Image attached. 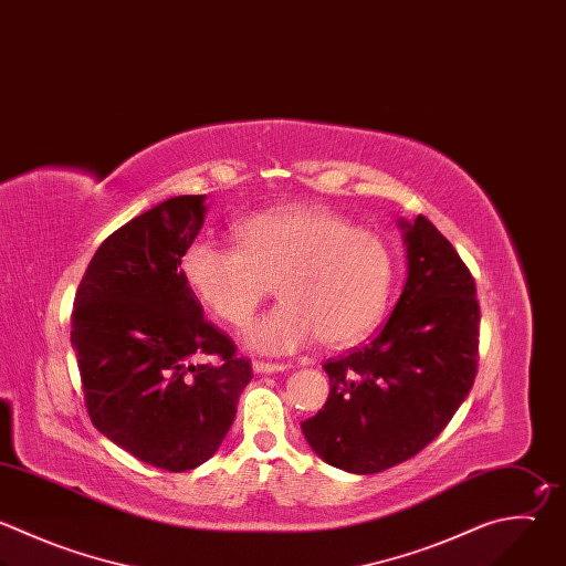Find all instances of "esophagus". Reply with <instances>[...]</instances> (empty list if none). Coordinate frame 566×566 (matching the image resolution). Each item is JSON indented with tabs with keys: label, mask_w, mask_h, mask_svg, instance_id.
<instances>
[{
	"label": "esophagus",
	"mask_w": 566,
	"mask_h": 566,
	"mask_svg": "<svg viewBox=\"0 0 566 566\" xmlns=\"http://www.w3.org/2000/svg\"><path fill=\"white\" fill-rule=\"evenodd\" d=\"M284 368H286L284 364H271V361H253V370H255V373H260V375H262V373H266V375H269V373H280V370H284Z\"/></svg>",
	"instance_id": "obj_1"
}]
</instances>
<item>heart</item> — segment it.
<instances>
[{
  "mask_svg": "<svg viewBox=\"0 0 566 566\" xmlns=\"http://www.w3.org/2000/svg\"><path fill=\"white\" fill-rule=\"evenodd\" d=\"M184 280L224 322L244 324L277 282L282 302L253 319L242 339L260 353H291L364 339L387 311L394 253L373 231L315 205L247 218L238 244L196 240L181 255Z\"/></svg>",
  "mask_w": 566,
  "mask_h": 566,
  "instance_id": "1",
  "label": "heart"
}]
</instances>
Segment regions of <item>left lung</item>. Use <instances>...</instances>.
Wrapping results in <instances>:
<instances>
[{"instance_id": "1", "label": "left lung", "mask_w": 566, "mask_h": 566, "mask_svg": "<svg viewBox=\"0 0 566 566\" xmlns=\"http://www.w3.org/2000/svg\"><path fill=\"white\" fill-rule=\"evenodd\" d=\"M398 227L407 247L402 295L373 342L324 364L328 400L302 422L326 464L359 475L420 453L475 380L480 304L469 269L427 218H400Z\"/></svg>"}]
</instances>
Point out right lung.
Returning <instances> with one entry per match:
<instances>
[{"mask_svg": "<svg viewBox=\"0 0 566 566\" xmlns=\"http://www.w3.org/2000/svg\"><path fill=\"white\" fill-rule=\"evenodd\" d=\"M205 213V196H179L117 229L82 277L71 324L95 429L172 473L218 453L253 378L181 273Z\"/></svg>", "mask_w": 566, "mask_h": 566, "instance_id": "right-lung-1", "label": "right lung"}]
</instances>
